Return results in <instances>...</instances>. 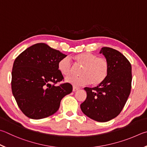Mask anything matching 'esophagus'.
<instances>
[{
  "mask_svg": "<svg viewBox=\"0 0 147 147\" xmlns=\"http://www.w3.org/2000/svg\"><path fill=\"white\" fill-rule=\"evenodd\" d=\"M78 89H79L78 87H74V86H73V91H76V90H78Z\"/></svg>",
  "mask_w": 147,
  "mask_h": 147,
  "instance_id": "obj_1",
  "label": "esophagus"
}]
</instances>
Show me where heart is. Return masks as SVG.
<instances>
[{"mask_svg":"<svg viewBox=\"0 0 147 147\" xmlns=\"http://www.w3.org/2000/svg\"><path fill=\"white\" fill-rule=\"evenodd\" d=\"M76 64L81 67L80 76H69L65 81L74 86L80 87L87 84L98 85L101 84L107 76L109 72V63L105 58L98 57L90 53H83L74 57ZM58 70L61 74L68 76L73 72V67L68 58L61 59L58 63Z\"/></svg>","mask_w":147,"mask_h":147,"instance_id":"heart-1","label":"heart"}]
</instances>
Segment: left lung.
Here are the masks:
<instances>
[{"label":"left lung","instance_id":"obj_1","mask_svg":"<svg viewBox=\"0 0 147 147\" xmlns=\"http://www.w3.org/2000/svg\"><path fill=\"white\" fill-rule=\"evenodd\" d=\"M100 53L109 62V74L97 87L84 88L87 98L80 108L90 119L106 122L116 118L127 102L131 90L132 67L123 55L113 48L102 47Z\"/></svg>","mask_w":147,"mask_h":147}]
</instances>
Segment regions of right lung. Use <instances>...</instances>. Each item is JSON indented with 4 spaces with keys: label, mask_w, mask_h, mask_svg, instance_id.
<instances>
[{
    "label": "right lung",
    "mask_w": 147,
    "mask_h": 147,
    "mask_svg": "<svg viewBox=\"0 0 147 147\" xmlns=\"http://www.w3.org/2000/svg\"><path fill=\"white\" fill-rule=\"evenodd\" d=\"M67 55L44 43L27 48L16 58L11 73V89L18 107L29 118L39 119L53 115L60 101L73 90L65 83L56 86L63 77L59 61Z\"/></svg>",
    "instance_id": "right-lung-1"
}]
</instances>
